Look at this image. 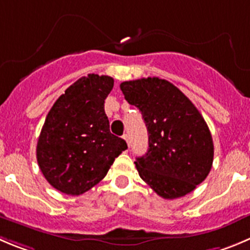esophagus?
<instances>
[{"instance_id": "1", "label": "esophagus", "mask_w": 250, "mask_h": 250, "mask_svg": "<svg viewBox=\"0 0 250 250\" xmlns=\"http://www.w3.org/2000/svg\"><path fill=\"white\" fill-rule=\"evenodd\" d=\"M123 139H125V141L127 142L128 146H130V139H129V136H128V134H125V136H123Z\"/></svg>"}]
</instances>
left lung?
<instances>
[{
    "label": "left lung",
    "instance_id": "1",
    "mask_svg": "<svg viewBox=\"0 0 250 250\" xmlns=\"http://www.w3.org/2000/svg\"><path fill=\"white\" fill-rule=\"evenodd\" d=\"M121 90L142 112L148 129V151L134 162L139 176L164 199L195 190L213 162L211 132L199 109L164 79L125 81Z\"/></svg>",
    "mask_w": 250,
    "mask_h": 250
}]
</instances>
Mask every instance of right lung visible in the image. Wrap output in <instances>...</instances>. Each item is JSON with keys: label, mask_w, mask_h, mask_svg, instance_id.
<instances>
[{"label": "right lung", "mask_w": 250, "mask_h": 250, "mask_svg": "<svg viewBox=\"0 0 250 250\" xmlns=\"http://www.w3.org/2000/svg\"><path fill=\"white\" fill-rule=\"evenodd\" d=\"M113 79L88 74L65 90L45 118L37 143L44 178L66 195L86 192L106 176L114 159L127 149L109 132L104 100Z\"/></svg>", "instance_id": "right-lung-1"}]
</instances>
